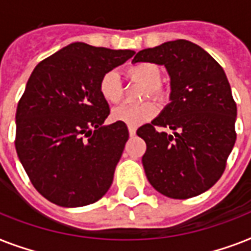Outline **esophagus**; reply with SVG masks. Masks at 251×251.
<instances>
[{"mask_svg":"<svg viewBox=\"0 0 251 251\" xmlns=\"http://www.w3.org/2000/svg\"><path fill=\"white\" fill-rule=\"evenodd\" d=\"M135 133H137V127H135V126H129L130 135H131V137H134V135H135Z\"/></svg>","mask_w":251,"mask_h":251,"instance_id":"esophagus-1","label":"esophagus"}]
</instances>
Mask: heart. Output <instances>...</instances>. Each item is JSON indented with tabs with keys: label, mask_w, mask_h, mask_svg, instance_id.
<instances>
[{
	"label": "heart",
	"mask_w": 251,
	"mask_h": 251,
	"mask_svg": "<svg viewBox=\"0 0 251 251\" xmlns=\"http://www.w3.org/2000/svg\"><path fill=\"white\" fill-rule=\"evenodd\" d=\"M126 74L130 79L139 82L147 87V92L153 96H160L163 88L160 86V69L151 62H139L127 68ZM100 94L104 100L110 104H116L122 98V82L117 72H108L101 76L99 83ZM157 113V105L152 101H146L139 105H124L117 106L112 112V118L114 121L122 122L129 126H138L143 122L155 117Z\"/></svg>",
	"instance_id": "heart-1"
}]
</instances>
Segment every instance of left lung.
Wrapping results in <instances>:
<instances>
[{"instance_id": "left-lung-1", "label": "left lung", "mask_w": 251, "mask_h": 251, "mask_svg": "<svg viewBox=\"0 0 251 251\" xmlns=\"http://www.w3.org/2000/svg\"><path fill=\"white\" fill-rule=\"evenodd\" d=\"M133 62L167 69L171 102L137 134L147 150L142 164L150 183L165 197L187 199L212 187L236 142L237 106L223 68L199 45L167 41L143 49ZM169 127L173 134L157 132Z\"/></svg>"}]
</instances>
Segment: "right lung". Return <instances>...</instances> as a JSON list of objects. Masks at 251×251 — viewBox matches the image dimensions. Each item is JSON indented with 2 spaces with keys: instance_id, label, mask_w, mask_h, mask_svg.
<instances>
[{
  "instance_id": "obj_1",
  "label": "right lung",
  "mask_w": 251,
  "mask_h": 251,
  "mask_svg": "<svg viewBox=\"0 0 251 251\" xmlns=\"http://www.w3.org/2000/svg\"><path fill=\"white\" fill-rule=\"evenodd\" d=\"M134 53L73 43L33 69L18 102L15 149L49 202L87 206L112 185L129 131L122 122L102 125L110 110L99 83Z\"/></svg>"
}]
</instances>
